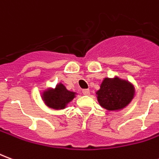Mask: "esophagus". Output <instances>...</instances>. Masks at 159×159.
I'll use <instances>...</instances> for the list:
<instances>
[{"label": "esophagus", "instance_id": "esophagus-1", "mask_svg": "<svg viewBox=\"0 0 159 159\" xmlns=\"http://www.w3.org/2000/svg\"><path fill=\"white\" fill-rule=\"evenodd\" d=\"M82 92H83V95H89L90 93L89 89H83Z\"/></svg>", "mask_w": 159, "mask_h": 159}]
</instances>
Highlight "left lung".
<instances>
[{
    "instance_id": "8db88e82",
    "label": "left lung",
    "mask_w": 159,
    "mask_h": 159,
    "mask_svg": "<svg viewBox=\"0 0 159 159\" xmlns=\"http://www.w3.org/2000/svg\"><path fill=\"white\" fill-rule=\"evenodd\" d=\"M135 89L132 83L115 76L104 78L96 96L99 104L107 111H120L132 101Z\"/></svg>"
}]
</instances>
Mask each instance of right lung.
<instances>
[{
    "mask_svg": "<svg viewBox=\"0 0 159 159\" xmlns=\"http://www.w3.org/2000/svg\"><path fill=\"white\" fill-rule=\"evenodd\" d=\"M76 92L69 91L61 83L54 89H47L42 93V99L47 107L53 110L65 109L67 105L76 97Z\"/></svg>",
    "mask_w": 159,
    "mask_h": 159,
    "instance_id": "add662e5",
    "label": "right lung"
}]
</instances>
